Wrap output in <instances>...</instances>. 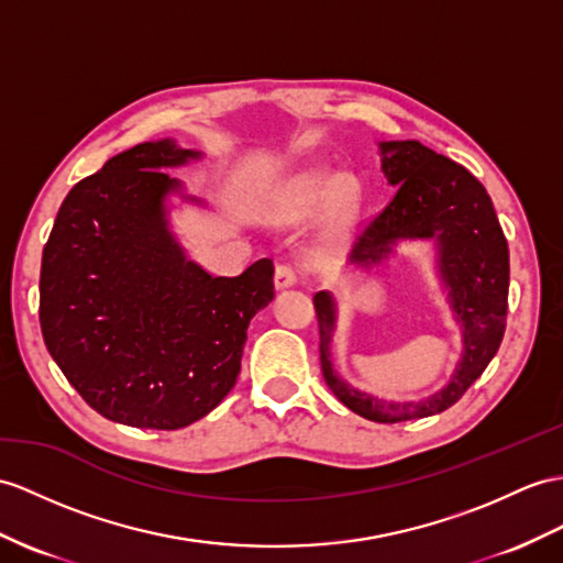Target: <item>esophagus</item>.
I'll return each mask as SVG.
<instances>
[{"instance_id":"1","label":"esophagus","mask_w":563,"mask_h":563,"mask_svg":"<svg viewBox=\"0 0 563 563\" xmlns=\"http://www.w3.org/2000/svg\"><path fill=\"white\" fill-rule=\"evenodd\" d=\"M296 284H298V274L294 267L279 265L277 269H274V286H277L279 291L291 289V286H296Z\"/></svg>"}]
</instances>
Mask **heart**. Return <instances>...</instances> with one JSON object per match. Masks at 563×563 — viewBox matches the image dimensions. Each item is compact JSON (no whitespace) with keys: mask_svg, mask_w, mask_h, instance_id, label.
<instances>
[{"mask_svg":"<svg viewBox=\"0 0 563 563\" xmlns=\"http://www.w3.org/2000/svg\"><path fill=\"white\" fill-rule=\"evenodd\" d=\"M324 208V236L336 241L361 210L358 184L334 169H310L272 188L260 205V217L272 227H300L312 222Z\"/></svg>","mask_w":563,"mask_h":563,"instance_id":"heart-1","label":"heart"}]
</instances>
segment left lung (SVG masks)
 Segmentation results:
<instances>
[{
	"mask_svg": "<svg viewBox=\"0 0 563 563\" xmlns=\"http://www.w3.org/2000/svg\"><path fill=\"white\" fill-rule=\"evenodd\" d=\"M379 169L394 200L355 239L349 267L379 272L401 243H430L434 274L461 329V355L444 385L413 401L377 399L351 387L332 365L339 306L332 291L312 298L320 322L322 375L336 399L367 420L404 422L454 406L499 351L509 306V245L485 186L418 141H379Z\"/></svg>",
	"mask_w": 563,
	"mask_h": 563,
	"instance_id": "obj_1",
	"label": "left lung"
}]
</instances>
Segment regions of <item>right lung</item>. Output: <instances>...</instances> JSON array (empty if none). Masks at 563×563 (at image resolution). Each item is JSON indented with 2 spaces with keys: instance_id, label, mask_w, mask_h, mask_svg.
Wrapping results in <instances>:
<instances>
[{
  "instance_id": "1",
  "label": "right lung",
  "mask_w": 563,
  "mask_h": 563,
  "mask_svg": "<svg viewBox=\"0 0 563 563\" xmlns=\"http://www.w3.org/2000/svg\"><path fill=\"white\" fill-rule=\"evenodd\" d=\"M205 153L141 143L78 181L40 269V327L90 408L143 430H178L234 389L255 312L274 298L272 260L212 277L176 239L172 212L208 210L167 169Z\"/></svg>"
}]
</instances>
